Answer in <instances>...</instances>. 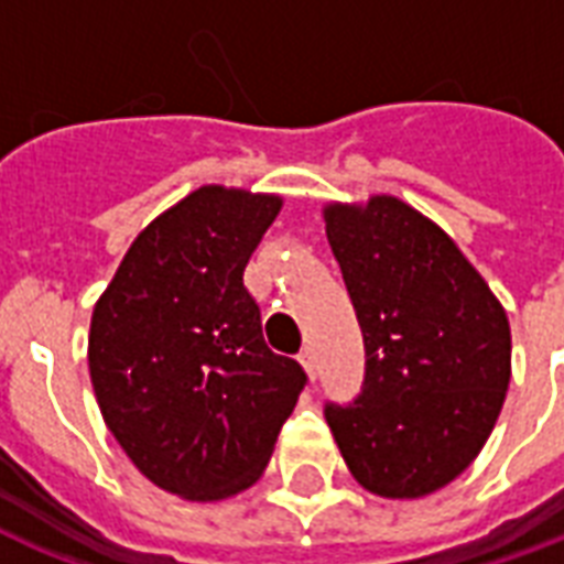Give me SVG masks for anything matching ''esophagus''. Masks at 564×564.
Returning a JSON list of instances; mask_svg holds the SVG:
<instances>
[{
    "label": "esophagus",
    "instance_id": "34e87169",
    "mask_svg": "<svg viewBox=\"0 0 564 564\" xmlns=\"http://www.w3.org/2000/svg\"><path fill=\"white\" fill-rule=\"evenodd\" d=\"M299 360H301V367H304V372H307V376H311V378H316V355H313L311 346L301 351Z\"/></svg>",
    "mask_w": 564,
    "mask_h": 564
}]
</instances>
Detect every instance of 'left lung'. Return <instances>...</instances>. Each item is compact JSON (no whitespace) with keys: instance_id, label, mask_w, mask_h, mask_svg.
<instances>
[{"instance_id":"obj_1","label":"left lung","mask_w":564,"mask_h":564,"mask_svg":"<svg viewBox=\"0 0 564 564\" xmlns=\"http://www.w3.org/2000/svg\"><path fill=\"white\" fill-rule=\"evenodd\" d=\"M325 234L367 349L358 399L325 405V420L367 491L416 500L491 435L511 378L509 316L458 245L399 197L328 204Z\"/></svg>"}]
</instances>
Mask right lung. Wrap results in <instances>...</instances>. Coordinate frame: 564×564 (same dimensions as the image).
<instances>
[{"label":"right lung","mask_w":564,"mask_h":564,"mask_svg":"<svg viewBox=\"0 0 564 564\" xmlns=\"http://www.w3.org/2000/svg\"><path fill=\"white\" fill-rule=\"evenodd\" d=\"M283 200L200 186L129 245L94 304L88 369L150 482L213 502L251 488L307 376L274 355L242 274Z\"/></svg>","instance_id":"obj_1"}]
</instances>
